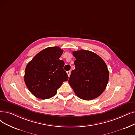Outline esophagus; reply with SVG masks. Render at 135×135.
Returning <instances> with one entry per match:
<instances>
[{
    "mask_svg": "<svg viewBox=\"0 0 135 135\" xmlns=\"http://www.w3.org/2000/svg\"><path fill=\"white\" fill-rule=\"evenodd\" d=\"M67 74L68 75V77H69L70 75H71V71H67Z\"/></svg>",
    "mask_w": 135,
    "mask_h": 135,
    "instance_id": "1",
    "label": "esophagus"
}]
</instances>
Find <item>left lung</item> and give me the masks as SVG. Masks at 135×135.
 <instances>
[{
    "label": "left lung",
    "instance_id": "1",
    "mask_svg": "<svg viewBox=\"0 0 135 135\" xmlns=\"http://www.w3.org/2000/svg\"><path fill=\"white\" fill-rule=\"evenodd\" d=\"M75 68L69 84L79 98L90 100L100 96L107 87L109 73L106 63L94 52L84 50L73 51Z\"/></svg>",
    "mask_w": 135,
    "mask_h": 135
}]
</instances>
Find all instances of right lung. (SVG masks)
<instances>
[{
	"instance_id": "1",
	"label": "right lung",
	"mask_w": 135,
	"mask_h": 135,
	"mask_svg": "<svg viewBox=\"0 0 135 135\" xmlns=\"http://www.w3.org/2000/svg\"><path fill=\"white\" fill-rule=\"evenodd\" d=\"M63 52L59 47H50L38 53L27 64L25 83L32 94L41 99L55 96L68 76L64 62L59 58Z\"/></svg>"
}]
</instances>
